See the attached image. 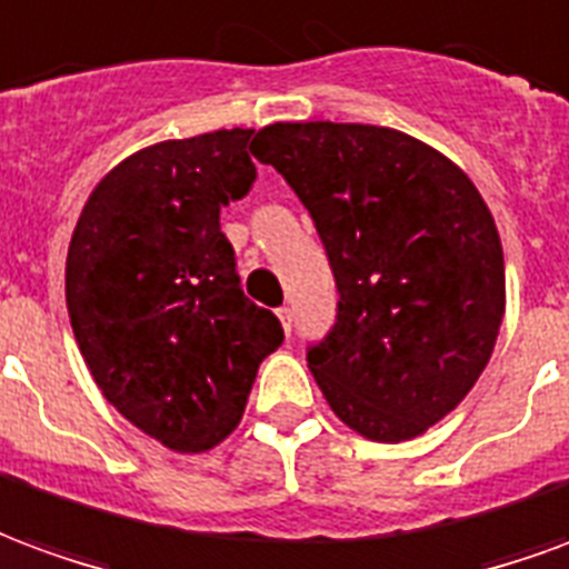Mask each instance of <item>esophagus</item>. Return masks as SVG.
<instances>
[{
	"label": "esophagus",
	"mask_w": 569,
	"mask_h": 569,
	"mask_svg": "<svg viewBox=\"0 0 569 569\" xmlns=\"http://www.w3.org/2000/svg\"><path fill=\"white\" fill-rule=\"evenodd\" d=\"M277 317H280V322H283V332L292 335V310L280 308L277 310Z\"/></svg>",
	"instance_id": "obj_1"
}]
</instances>
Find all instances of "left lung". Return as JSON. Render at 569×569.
I'll return each mask as SVG.
<instances>
[{
	"label": "left lung",
	"instance_id": "1",
	"mask_svg": "<svg viewBox=\"0 0 569 569\" xmlns=\"http://www.w3.org/2000/svg\"><path fill=\"white\" fill-rule=\"evenodd\" d=\"M252 154L317 224L338 320L308 366L326 402L371 441H408L463 402L488 366L506 268L472 179L402 130L277 121Z\"/></svg>",
	"mask_w": 569,
	"mask_h": 569
}]
</instances>
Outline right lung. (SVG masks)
Returning a JSON list of instances; mask_svg holds the SVG:
<instances>
[{
    "instance_id": "right-lung-1",
    "label": "right lung",
    "mask_w": 569,
    "mask_h": 569,
    "mask_svg": "<svg viewBox=\"0 0 569 569\" xmlns=\"http://www.w3.org/2000/svg\"><path fill=\"white\" fill-rule=\"evenodd\" d=\"M252 130L133 151L97 182L67 252V308L109 406L179 453L243 418L261 359L283 345L234 271L219 210L256 182Z\"/></svg>"
}]
</instances>
